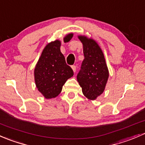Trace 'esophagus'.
<instances>
[{
    "mask_svg": "<svg viewBox=\"0 0 145 145\" xmlns=\"http://www.w3.org/2000/svg\"><path fill=\"white\" fill-rule=\"evenodd\" d=\"M71 68H72L73 72H76V69H77V68H76V65H72V66H71Z\"/></svg>",
    "mask_w": 145,
    "mask_h": 145,
    "instance_id": "1",
    "label": "esophagus"
}]
</instances>
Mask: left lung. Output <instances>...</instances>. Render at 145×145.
Instances as JSON below:
<instances>
[{"instance_id":"1","label":"left lung","mask_w":145,"mask_h":145,"mask_svg":"<svg viewBox=\"0 0 145 145\" xmlns=\"http://www.w3.org/2000/svg\"><path fill=\"white\" fill-rule=\"evenodd\" d=\"M83 44L84 59L77 75L84 95L94 100L103 92L109 77L105 57L98 44L91 39L79 36Z\"/></svg>"}]
</instances>
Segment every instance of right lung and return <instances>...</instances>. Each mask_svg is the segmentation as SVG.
Wrapping results in <instances>:
<instances>
[{
  "instance_id": "add662e5",
  "label": "right lung",
  "mask_w": 145,
  "mask_h": 145,
  "mask_svg": "<svg viewBox=\"0 0 145 145\" xmlns=\"http://www.w3.org/2000/svg\"><path fill=\"white\" fill-rule=\"evenodd\" d=\"M72 38V34H68L64 42H68ZM60 47L59 40L49 43L43 50L35 68V84L47 99L57 96L67 80L74 74L72 68L66 64Z\"/></svg>"
}]
</instances>
